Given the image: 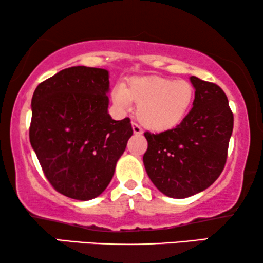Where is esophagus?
Returning a JSON list of instances; mask_svg holds the SVG:
<instances>
[{
    "mask_svg": "<svg viewBox=\"0 0 263 263\" xmlns=\"http://www.w3.org/2000/svg\"><path fill=\"white\" fill-rule=\"evenodd\" d=\"M132 127H133V133H134V134H136V135H141L142 134V129L140 128L139 124H136V123H134V122H133Z\"/></svg>",
    "mask_w": 263,
    "mask_h": 263,
    "instance_id": "esophagus-1",
    "label": "esophagus"
}]
</instances>
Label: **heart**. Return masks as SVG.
I'll list each match as a JSON object with an SVG mask.
<instances>
[{"label": "heart", "mask_w": 263, "mask_h": 263, "mask_svg": "<svg viewBox=\"0 0 263 263\" xmlns=\"http://www.w3.org/2000/svg\"><path fill=\"white\" fill-rule=\"evenodd\" d=\"M194 90L190 82L165 77H140L127 88L118 86L112 94L121 110L138 104L136 116L141 124L153 132H169L179 127L193 104Z\"/></svg>", "instance_id": "obj_1"}]
</instances>
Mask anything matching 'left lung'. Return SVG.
<instances>
[{
	"label": "left lung",
	"mask_w": 263,
	"mask_h": 263,
	"mask_svg": "<svg viewBox=\"0 0 263 263\" xmlns=\"http://www.w3.org/2000/svg\"><path fill=\"white\" fill-rule=\"evenodd\" d=\"M192 108L179 127L159 134L146 132V173L157 189L182 199L213 185L223 170L233 130L226 94L216 84L191 76Z\"/></svg>",
	"instance_id": "left-lung-1"
}]
</instances>
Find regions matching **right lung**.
Here are the masks:
<instances>
[{"label": "right lung", "mask_w": 263, "mask_h": 263, "mask_svg": "<svg viewBox=\"0 0 263 263\" xmlns=\"http://www.w3.org/2000/svg\"><path fill=\"white\" fill-rule=\"evenodd\" d=\"M108 78L105 69L69 67L32 95L30 142L48 181L69 198L100 196L133 135L130 119L108 115Z\"/></svg>", "instance_id": "obj_1"}]
</instances>
